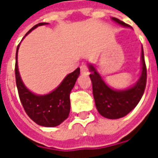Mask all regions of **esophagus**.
Returning <instances> with one entry per match:
<instances>
[{
    "label": "esophagus",
    "mask_w": 158,
    "mask_h": 158,
    "mask_svg": "<svg viewBox=\"0 0 158 158\" xmlns=\"http://www.w3.org/2000/svg\"><path fill=\"white\" fill-rule=\"evenodd\" d=\"M80 72H81V73H88V68H87V66L85 65V64L80 66Z\"/></svg>",
    "instance_id": "obj_1"
}]
</instances>
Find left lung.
<instances>
[{"label":"left lung","instance_id":"8db88e82","mask_svg":"<svg viewBox=\"0 0 158 158\" xmlns=\"http://www.w3.org/2000/svg\"><path fill=\"white\" fill-rule=\"evenodd\" d=\"M112 19L123 27H129L118 19L112 18ZM141 73L139 80L132 87L123 90H117L109 87L96 71V68L92 64H89L93 96L96 109L102 116L109 119L120 118L126 116L137 106L146 89L147 76L143 47L141 50Z\"/></svg>","mask_w":158,"mask_h":158}]
</instances>
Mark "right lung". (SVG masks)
<instances>
[{
    "mask_svg": "<svg viewBox=\"0 0 158 158\" xmlns=\"http://www.w3.org/2000/svg\"><path fill=\"white\" fill-rule=\"evenodd\" d=\"M48 24L40 23L33 27L25 36L38 26ZM24 36V37H25ZM23 37V38H24ZM20 45V44H19ZM16 52L15 76L19 96L28 116L37 124L44 127H56L68 118L70 112V93L80 73L79 68L66 76L59 86L49 94L39 96L26 88L20 77L18 66V52Z\"/></svg>",
    "mask_w": 158,
    "mask_h": 158,
    "instance_id": "add662e5",
    "label": "right lung"
}]
</instances>
